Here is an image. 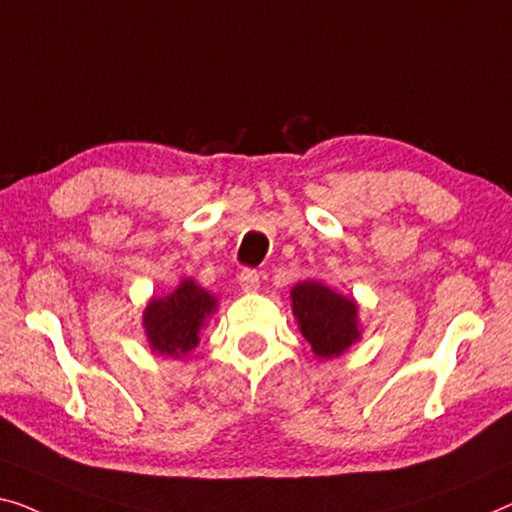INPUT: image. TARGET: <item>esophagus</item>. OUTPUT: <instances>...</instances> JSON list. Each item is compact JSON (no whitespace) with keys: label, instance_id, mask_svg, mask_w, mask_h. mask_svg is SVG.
Here are the masks:
<instances>
[{"label":"esophagus","instance_id":"obj_1","mask_svg":"<svg viewBox=\"0 0 512 512\" xmlns=\"http://www.w3.org/2000/svg\"><path fill=\"white\" fill-rule=\"evenodd\" d=\"M259 280H262V276H259V271L255 269H243L239 273V285L243 292H253V289L259 287Z\"/></svg>","mask_w":512,"mask_h":512}]
</instances>
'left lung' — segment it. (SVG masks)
Here are the masks:
<instances>
[{"label":"left lung","instance_id":"1","mask_svg":"<svg viewBox=\"0 0 512 512\" xmlns=\"http://www.w3.org/2000/svg\"><path fill=\"white\" fill-rule=\"evenodd\" d=\"M289 296L303 338L319 358L340 356L361 338L358 305L352 296L333 292L319 280L299 282Z\"/></svg>","mask_w":512,"mask_h":512}]
</instances>
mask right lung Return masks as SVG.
Returning <instances> with one entry per match:
<instances>
[{
    "instance_id": "add662e5",
    "label": "right lung",
    "mask_w": 512,
    "mask_h": 512,
    "mask_svg": "<svg viewBox=\"0 0 512 512\" xmlns=\"http://www.w3.org/2000/svg\"><path fill=\"white\" fill-rule=\"evenodd\" d=\"M216 303V296L190 278L181 280L163 299H151L142 315L151 352L172 358L186 356L200 342L197 333L216 310Z\"/></svg>"
}]
</instances>
